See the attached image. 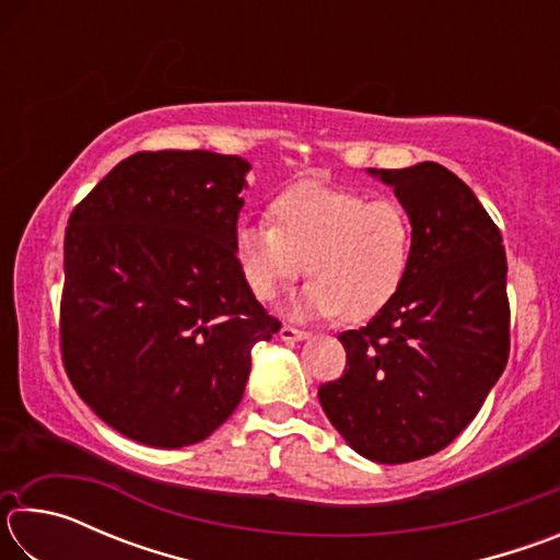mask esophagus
Returning <instances> with one entry per match:
<instances>
[{
  "instance_id": "34e87169",
  "label": "esophagus",
  "mask_w": 560,
  "mask_h": 560,
  "mask_svg": "<svg viewBox=\"0 0 560 560\" xmlns=\"http://www.w3.org/2000/svg\"><path fill=\"white\" fill-rule=\"evenodd\" d=\"M279 336H281V340H287V343H296V340H306L308 338L306 330L293 328V326H281Z\"/></svg>"
}]
</instances>
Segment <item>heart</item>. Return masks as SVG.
Returning <instances> with one entry per match:
<instances>
[{"label": "heart", "mask_w": 560, "mask_h": 560, "mask_svg": "<svg viewBox=\"0 0 560 560\" xmlns=\"http://www.w3.org/2000/svg\"><path fill=\"white\" fill-rule=\"evenodd\" d=\"M271 224H242L234 257L261 303L277 301L306 264L311 279L289 303L293 318L381 314L412 267L415 232L402 205L355 189L296 185L269 205Z\"/></svg>", "instance_id": "b5f03b06"}]
</instances>
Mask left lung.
I'll return each instance as SVG.
<instances>
[{
	"instance_id": "left-lung-1",
	"label": "left lung",
	"mask_w": 560,
	"mask_h": 560,
	"mask_svg": "<svg viewBox=\"0 0 560 560\" xmlns=\"http://www.w3.org/2000/svg\"><path fill=\"white\" fill-rule=\"evenodd\" d=\"M368 175L412 220V267L371 324L338 340L346 373L318 400L360 457L415 462L477 417L509 360L506 252L477 195L440 163Z\"/></svg>"
}]
</instances>
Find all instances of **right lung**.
Instances as JSON below:
<instances>
[{
	"mask_svg": "<svg viewBox=\"0 0 560 560\" xmlns=\"http://www.w3.org/2000/svg\"><path fill=\"white\" fill-rule=\"evenodd\" d=\"M252 165L210 150L122 160L69 217L61 355L75 393L148 447L197 444L240 405L281 324L234 257Z\"/></svg>",
	"mask_w": 560,
	"mask_h": 560,
	"instance_id": "right-lung-1",
	"label": "right lung"
}]
</instances>
